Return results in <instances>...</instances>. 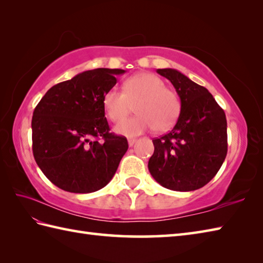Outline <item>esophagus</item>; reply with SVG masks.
Masks as SVG:
<instances>
[{"label":"esophagus","instance_id":"34e87169","mask_svg":"<svg viewBox=\"0 0 263 263\" xmlns=\"http://www.w3.org/2000/svg\"><path fill=\"white\" fill-rule=\"evenodd\" d=\"M127 142H128V146H130V147H132V146H133V144H135V143L137 142V140H136V139H128V140H127Z\"/></svg>","mask_w":263,"mask_h":263}]
</instances>
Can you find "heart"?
<instances>
[{
	"label": "heart",
	"mask_w": 263,
	"mask_h": 263,
	"mask_svg": "<svg viewBox=\"0 0 263 263\" xmlns=\"http://www.w3.org/2000/svg\"><path fill=\"white\" fill-rule=\"evenodd\" d=\"M138 115L121 122L115 132L136 137L155 128L166 132L175 125L181 114L182 103L178 95L166 88V83L153 73H138L124 81L123 91L111 88L103 96L106 115L115 123L122 121L135 109Z\"/></svg>",
	"instance_id": "1"
}]
</instances>
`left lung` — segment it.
<instances>
[{"label":"left lung","instance_id":"1","mask_svg":"<svg viewBox=\"0 0 263 263\" xmlns=\"http://www.w3.org/2000/svg\"><path fill=\"white\" fill-rule=\"evenodd\" d=\"M181 98L182 109L175 126L154 139L150 174L173 191H194L215 177L227 155L225 111L208 89L175 69H158Z\"/></svg>","mask_w":263,"mask_h":263}]
</instances>
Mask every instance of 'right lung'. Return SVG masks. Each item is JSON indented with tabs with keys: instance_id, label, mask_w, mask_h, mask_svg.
<instances>
[{
	"instance_id": "add662e5",
	"label": "right lung",
	"mask_w": 263,
	"mask_h": 263,
	"mask_svg": "<svg viewBox=\"0 0 263 263\" xmlns=\"http://www.w3.org/2000/svg\"><path fill=\"white\" fill-rule=\"evenodd\" d=\"M124 72L85 71L53 86L36 106L32 154L54 185L72 193H91L113 178L128 144L126 138L109 132L103 96Z\"/></svg>"
}]
</instances>
